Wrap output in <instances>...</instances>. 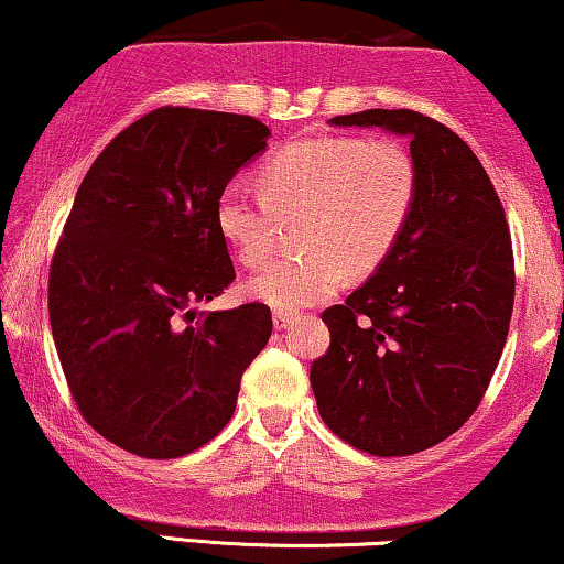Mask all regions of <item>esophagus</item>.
I'll use <instances>...</instances> for the list:
<instances>
[{
    "mask_svg": "<svg viewBox=\"0 0 564 564\" xmlns=\"http://www.w3.org/2000/svg\"><path fill=\"white\" fill-rule=\"evenodd\" d=\"M294 319H296L294 312H283V310H275L273 312V325L278 327V330H283V327L294 325Z\"/></svg>",
    "mask_w": 564,
    "mask_h": 564,
    "instance_id": "1",
    "label": "esophagus"
}]
</instances>
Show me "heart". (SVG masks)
I'll use <instances>...</instances> for the list:
<instances>
[{
  "label": "heart",
  "mask_w": 564,
  "mask_h": 564,
  "mask_svg": "<svg viewBox=\"0 0 564 564\" xmlns=\"http://www.w3.org/2000/svg\"><path fill=\"white\" fill-rule=\"evenodd\" d=\"M261 192L229 184L218 195L216 224L241 265L273 254L278 218L304 216V254L278 260L249 278L247 294L291 312L330 299L346 270L367 275L395 247L419 189L416 163L390 140L304 138L275 151L260 169Z\"/></svg>",
  "instance_id": "1"
}]
</instances>
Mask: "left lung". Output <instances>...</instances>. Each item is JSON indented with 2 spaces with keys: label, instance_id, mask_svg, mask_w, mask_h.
I'll use <instances>...</instances> for the list:
<instances>
[{
  "label": "left lung",
  "instance_id": "obj_1",
  "mask_svg": "<svg viewBox=\"0 0 564 564\" xmlns=\"http://www.w3.org/2000/svg\"><path fill=\"white\" fill-rule=\"evenodd\" d=\"M411 140L419 189L395 247L346 304L323 312L312 365L323 422L356 451L411 455L458 432L508 340L516 265L487 171L445 124L409 109L333 117Z\"/></svg>",
  "mask_w": 564,
  "mask_h": 564
}]
</instances>
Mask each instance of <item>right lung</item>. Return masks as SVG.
<instances>
[{
	"label": "right lung",
	"instance_id": "add662e5",
	"mask_svg": "<svg viewBox=\"0 0 564 564\" xmlns=\"http://www.w3.org/2000/svg\"><path fill=\"white\" fill-rule=\"evenodd\" d=\"M254 117L163 106L119 132L75 195L48 273L64 377L93 430L180 458L229 424L265 348V304L197 312L237 278L216 203L268 148Z\"/></svg>",
	"mask_w": 564,
	"mask_h": 564
}]
</instances>
